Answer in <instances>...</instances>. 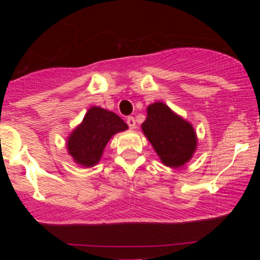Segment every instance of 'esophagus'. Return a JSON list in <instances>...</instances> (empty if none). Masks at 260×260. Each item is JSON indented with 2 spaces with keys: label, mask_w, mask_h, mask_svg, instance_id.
Masks as SVG:
<instances>
[{
  "label": "esophagus",
  "mask_w": 260,
  "mask_h": 260,
  "mask_svg": "<svg viewBox=\"0 0 260 260\" xmlns=\"http://www.w3.org/2000/svg\"><path fill=\"white\" fill-rule=\"evenodd\" d=\"M127 124L129 126L131 129H134V128H136V120H134V117H128Z\"/></svg>",
  "instance_id": "esophagus-1"
}]
</instances>
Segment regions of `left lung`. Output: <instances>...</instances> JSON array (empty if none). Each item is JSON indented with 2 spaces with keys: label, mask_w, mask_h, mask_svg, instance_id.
Segmentation results:
<instances>
[{
  "label": "left lung",
  "mask_w": 260,
  "mask_h": 260,
  "mask_svg": "<svg viewBox=\"0 0 260 260\" xmlns=\"http://www.w3.org/2000/svg\"><path fill=\"white\" fill-rule=\"evenodd\" d=\"M142 131L161 162L169 168L184 166L197 150L198 138L192 123L161 101L147 107V118L142 123Z\"/></svg>",
  "instance_id": "1"
}]
</instances>
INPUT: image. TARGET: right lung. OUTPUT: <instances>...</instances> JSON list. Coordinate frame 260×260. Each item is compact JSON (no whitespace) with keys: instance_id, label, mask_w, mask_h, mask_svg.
Masks as SVG:
<instances>
[{"instance_id":"add662e5","label":"right lung","mask_w":260,"mask_h":260,"mask_svg":"<svg viewBox=\"0 0 260 260\" xmlns=\"http://www.w3.org/2000/svg\"><path fill=\"white\" fill-rule=\"evenodd\" d=\"M126 129L127 123L115 112L91 106L83 121L70 133L66 148L74 162L86 169L92 168L99 164L109 140Z\"/></svg>"}]
</instances>
